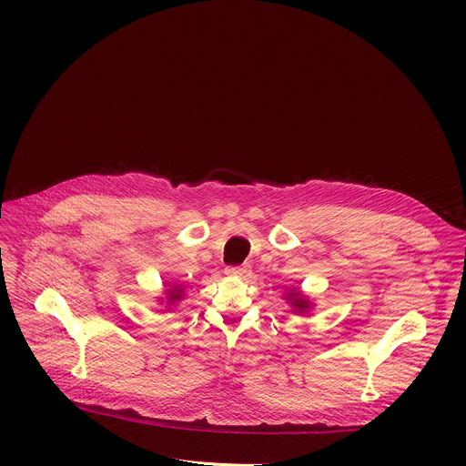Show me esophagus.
Instances as JSON below:
<instances>
[{"label": "esophagus", "mask_w": 466, "mask_h": 466, "mask_svg": "<svg viewBox=\"0 0 466 466\" xmlns=\"http://www.w3.org/2000/svg\"><path fill=\"white\" fill-rule=\"evenodd\" d=\"M227 273L232 277H245L248 273V265H230V268H227Z\"/></svg>", "instance_id": "obj_1"}]
</instances>
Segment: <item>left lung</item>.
<instances>
[{
  "label": "left lung",
  "instance_id": "left-lung-1",
  "mask_svg": "<svg viewBox=\"0 0 466 466\" xmlns=\"http://www.w3.org/2000/svg\"><path fill=\"white\" fill-rule=\"evenodd\" d=\"M291 297H293V299H291V302H293V306L297 308V311H299V313L306 311V308H308L309 304H308V302H306L299 293H291Z\"/></svg>",
  "mask_w": 466,
  "mask_h": 466
}]
</instances>
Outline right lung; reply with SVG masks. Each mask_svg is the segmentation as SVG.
<instances>
[{
    "instance_id": "right-lung-1",
    "label": "right lung",
    "mask_w": 466,
    "mask_h": 466,
    "mask_svg": "<svg viewBox=\"0 0 466 466\" xmlns=\"http://www.w3.org/2000/svg\"><path fill=\"white\" fill-rule=\"evenodd\" d=\"M178 299H180V289L169 291V300H178Z\"/></svg>"
}]
</instances>
